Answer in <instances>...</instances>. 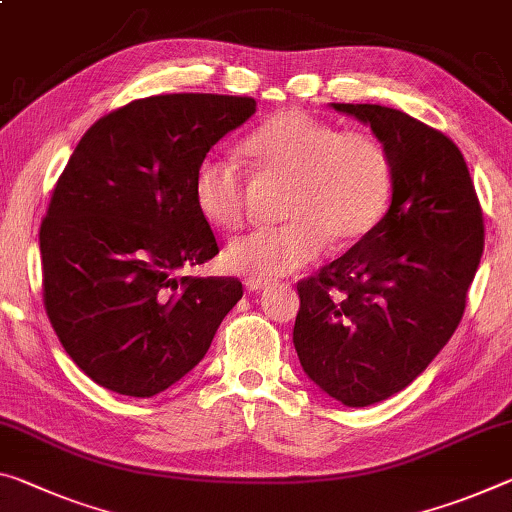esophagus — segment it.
<instances>
[{"mask_svg": "<svg viewBox=\"0 0 512 512\" xmlns=\"http://www.w3.org/2000/svg\"><path fill=\"white\" fill-rule=\"evenodd\" d=\"M266 285H269V282H266V280H246V289L248 291H262V289H266Z\"/></svg>", "mask_w": 512, "mask_h": 512, "instance_id": "obj_1", "label": "esophagus"}]
</instances>
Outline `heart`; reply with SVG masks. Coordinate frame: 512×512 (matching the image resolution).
<instances>
[{"label": "heart", "instance_id": "1", "mask_svg": "<svg viewBox=\"0 0 512 512\" xmlns=\"http://www.w3.org/2000/svg\"><path fill=\"white\" fill-rule=\"evenodd\" d=\"M259 180L287 182L285 225L230 241L225 266L248 280H273L312 264L332 239L348 248L376 230L392 200L394 166L369 132L342 129L289 109L243 143ZM193 202L216 230L246 221L250 186L232 161L205 157L193 173Z\"/></svg>", "mask_w": 512, "mask_h": 512}]
</instances>
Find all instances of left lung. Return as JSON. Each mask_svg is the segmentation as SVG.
<instances>
[{"label": "left lung", "mask_w": 512, "mask_h": 512, "mask_svg": "<svg viewBox=\"0 0 512 512\" xmlns=\"http://www.w3.org/2000/svg\"><path fill=\"white\" fill-rule=\"evenodd\" d=\"M330 107L371 127L394 189L369 237L298 282L294 346L321 392L367 408L408 387L456 332L483 255V212L449 136L380 104Z\"/></svg>", "instance_id": "obj_1"}]
</instances>
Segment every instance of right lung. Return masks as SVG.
<instances>
[{"instance_id":"add662e5","label":"right lung","mask_w":512,"mask_h":512,"mask_svg":"<svg viewBox=\"0 0 512 512\" xmlns=\"http://www.w3.org/2000/svg\"><path fill=\"white\" fill-rule=\"evenodd\" d=\"M255 109L253 97L154 95L81 136L40 225V257L52 328L97 385L139 399L164 392L205 358L241 300L237 278L177 271L218 255L193 173Z\"/></svg>"}]
</instances>
